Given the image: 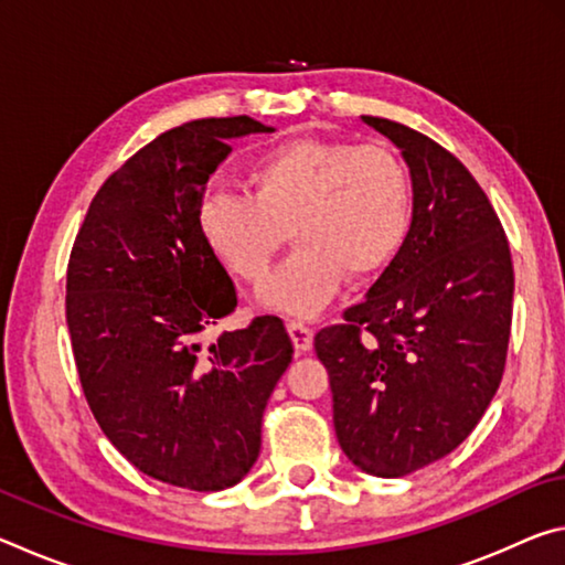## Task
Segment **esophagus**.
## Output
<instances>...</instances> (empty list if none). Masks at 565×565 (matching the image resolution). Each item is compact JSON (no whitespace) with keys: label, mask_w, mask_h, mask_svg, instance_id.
<instances>
[{"label":"esophagus","mask_w":565,"mask_h":565,"mask_svg":"<svg viewBox=\"0 0 565 565\" xmlns=\"http://www.w3.org/2000/svg\"><path fill=\"white\" fill-rule=\"evenodd\" d=\"M286 329H289V337H291V341H294V349H296V351L303 353V351L311 349L313 331H311L309 327H306L303 321H289V323H286Z\"/></svg>","instance_id":"obj_1"}]
</instances>
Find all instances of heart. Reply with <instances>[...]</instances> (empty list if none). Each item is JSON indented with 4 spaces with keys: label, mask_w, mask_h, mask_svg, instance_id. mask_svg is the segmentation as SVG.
<instances>
[{
    "label": "heart",
    "mask_w": 565,
    "mask_h": 565,
    "mask_svg": "<svg viewBox=\"0 0 565 565\" xmlns=\"http://www.w3.org/2000/svg\"><path fill=\"white\" fill-rule=\"evenodd\" d=\"M246 184L248 196L209 191L199 228L216 259L254 286L291 234L296 252L262 291L271 309L311 317L347 276L376 279L406 244L414 189L404 161L381 145L284 141L252 161Z\"/></svg>",
    "instance_id": "obj_1"
}]
</instances>
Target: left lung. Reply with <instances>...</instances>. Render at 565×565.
Listing matches in <instances>:
<instances>
[{"label": "left lung", "instance_id": "1", "mask_svg": "<svg viewBox=\"0 0 565 565\" xmlns=\"http://www.w3.org/2000/svg\"><path fill=\"white\" fill-rule=\"evenodd\" d=\"M361 119L404 154L414 216L394 264L313 349L343 454L398 478L451 454L489 408L509 351L513 264L489 196L451 151L398 121Z\"/></svg>", "mask_w": 565, "mask_h": 565}]
</instances>
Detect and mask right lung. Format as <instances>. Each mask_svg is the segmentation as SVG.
Returning <instances> with one entry per match:
<instances>
[{
  "label": "right lung",
  "instance_id": "obj_1",
  "mask_svg": "<svg viewBox=\"0 0 565 565\" xmlns=\"http://www.w3.org/2000/svg\"><path fill=\"white\" fill-rule=\"evenodd\" d=\"M252 117L159 134L104 181L66 266V327L94 418L129 463L189 491L242 481L294 343L279 317L202 343L236 306L199 228L228 139L269 134Z\"/></svg>",
  "mask_w": 565,
  "mask_h": 565
}]
</instances>
